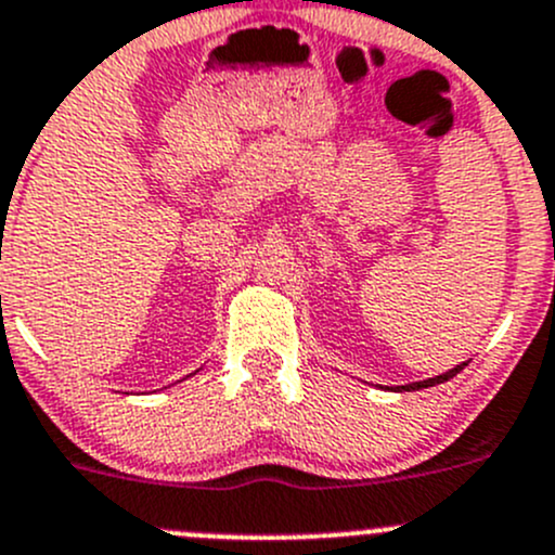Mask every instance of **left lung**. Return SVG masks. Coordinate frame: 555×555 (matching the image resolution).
I'll return each mask as SVG.
<instances>
[{
	"label": "left lung",
	"mask_w": 555,
	"mask_h": 555,
	"mask_svg": "<svg viewBox=\"0 0 555 555\" xmlns=\"http://www.w3.org/2000/svg\"><path fill=\"white\" fill-rule=\"evenodd\" d=\"M464 365H456L453 367V371H449V373H443V376H435V378H429V382H416V384H408V386H402V389L405 391H413V389H424V386H435V384H443V382H449V378H453L456 376L459 371H462Z\"/></svg>",
	"instance_id": "obj_1"
}]
</instances>
